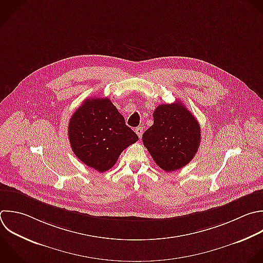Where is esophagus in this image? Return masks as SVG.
I'll return each mask as SVG.
<instances>
[{"mask_svg": "<svg viewBox=\"0 0 263 263\" xmlns=\"http://www.w3.org/2000/svg\"><path fill=\"white\" fill-rule=\"evenodd\" d=\"M135 132H136V134L138 135V137L141 139V137H142V135H143V127H142V126H138V127L135 129Z\"/></svg>", "mask_w": 263, "mask_h": 263, "instance_id": "esophagus-1", "label": "esophagus"}]
</instances>
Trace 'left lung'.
<instances>
[{"instance_id": "obj_1", "label": "left lung", "mask_w": 263, "mask_h": 263, "mask_svg": "<svg viewBox=\"0 0 263 263\" xmlns=\"http://www.w3.org/2000/svg\"><path fill=\"white\" fill-rule=\"evenodd\" d=\"M153 121L142 140L156 164L165 172L188 164L200 144V126L196 118L176 101L156 107Z\"/></svg>"}]
</instances>
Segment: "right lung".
<instances>
[{
    "label": "right lung",
    "mask_w": 263,
    "mask_h": 263,
    "mask_svg": "<svg viewBox=\"0 0 263 263\" xmlns=\"http://www.w3.org/2000/svg\"><path fill=\"white\" fill-rule=\"evenodd\" d=\"M74 154L87 166L103 173L139 138L108 99H86L72 115L68 127Z\"/></svg>",
    "instance_id": "right-lung-1"
}]
</instances>
